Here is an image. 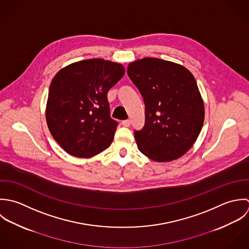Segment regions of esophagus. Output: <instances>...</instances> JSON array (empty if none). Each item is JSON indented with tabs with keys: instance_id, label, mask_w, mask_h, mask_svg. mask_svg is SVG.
I'll use <instances>...</instances> for the list:
<instances>
[{
	"instance_id": "34e87169",
	"label": "esophagus",
	"mask_w": 249,
	"mask_h": 249,
	"mask_svg": "<svg viewBox=\"0 0 249 249\" xmlns=\"http://www.w3.org/2000/svg\"><path fill=\"white\" fill-rule=\"evenodd\" d=\"M131 124V120L130 119H127V120H123L122 121V125L125 126V127H129Z\"/></svg>"
}]
</instances>
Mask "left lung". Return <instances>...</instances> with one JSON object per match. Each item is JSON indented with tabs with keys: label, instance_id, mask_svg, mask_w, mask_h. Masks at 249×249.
Returning <instances> with one entry per match:
<instances>
[{
	"label": "left lung",
	"instance_id": "8db88e82",
	"mask_svg": "<svg viewBox=\"0 0 249 249\" xmlns=\"http://www.w3.org/2000/svg\"><path fill=\"white\" fill-rule=\"evenodd\" d=\"M128 76L145 104V124L135 131L140 151L155 161L182 157L204 123V104L194 75L183 65L144 57L128 65Z\"/></svg>",
	"mask_w": 249,
	"mask_h": 249
}]
</instances>
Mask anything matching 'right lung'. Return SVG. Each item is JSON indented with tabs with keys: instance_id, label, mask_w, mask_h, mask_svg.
Listing matches in <instances>:
<instances>
[{
	"instance_id": "right-lung-1",
	"label": "right lung",
	"mask_w": 249,
	"mask_h": 249,
	"mask_svg": "<svg viewBox=\"0 0 249 249\" xmlns=\"http://www.w3.org/2000/svg\"><path fill=\"white\" fill-rule=\"evenodd\" d=\"M121 63L92 58L59 70L49 89L46 121L59 146L90 158L112 142L118 123L109 116L107 91L123 77Z\"/></svg>"
}]
</instances>
